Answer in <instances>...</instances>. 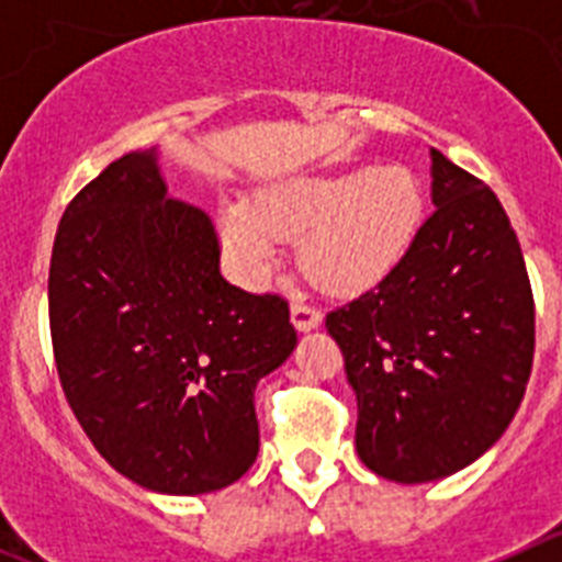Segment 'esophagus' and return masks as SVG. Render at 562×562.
<instances>
[{
	"label": "esophagus",
	"mask_w": 562,
	"mask_h": 562,
	"mask_svg": "<svg viewBox=\"0 0 562 562\" xmlns=\"http://www.w3.org/2000/svg\"><path fill=\"white\" fill-rule=\"evenodd\" d=\"M290 312H292V324H295L297 331L317 329V326H321V321H324V315H321V312H317L315 306L304 304L301 297H295V301H292V310Z\"/></svg>",
	"instance_id": "esophagus-1"
}]
</instances>
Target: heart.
Returning a JSON list of instances; mask_svg holds the SVG:
<instances>
[{
  "label": "heart",
  "mask_w": 562,
  "mask_h": 562,
  "mask_svg": "<svg viewBox=\"0 0 562 562\" xmlns=\"http://www.w3.org/2000/svg\"><path fill=\"white\" fill-rule=\"evenodd\" d=\"M428 213L425 186L405 166H357L267 188L256 202H227L220 241L245 284L270 272L281 238L301 236L297 265L317 290L360 295L394 276Z\"/></svg>",
  "instance_id": "heart-1"
}]
</instances>
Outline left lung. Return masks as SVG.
Segmentation results:
<instances>
[{
  "mask_svg": "<svg viewBox=\"0 0 562 562\" xmlns=\"http://www.w3.org/2000/svg\"><path fill=\"white\" fill-rule=\"evenodd\" d=\"M434 216L405 265L326 315L357 394L362 464L448 479L509 428L535 357V301L498 196L430 148Z\"/></svg>",
  "mask_w": 562,
  "mask_h": 562,
  "instance_id": "left-lung-1",
  "label": "left lung"
}]
</instances>
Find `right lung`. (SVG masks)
<instances>
[{
  "label": "right lung",
  "mask_w": 562,
  "mask_h": 562,
  "mask_svg": "<svg viewBox=\"0 0 562 562\" xmlns=\"http://www.w3.org/2000/svg\"><path fill=\"white\" fill-rule=\"evenodd\" d=\"M47 292L64 396L117 473L202 495L250 470L252 394L297 342L290 306L227 284L207 213L168 196L157 148L69 202Z\"/></svg>",
  "instance_id": "1"
}]
</instances>
